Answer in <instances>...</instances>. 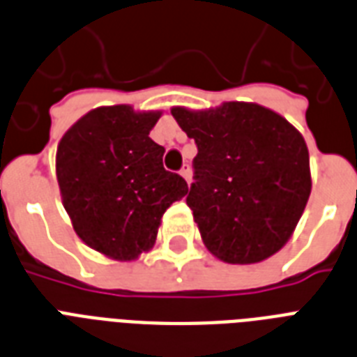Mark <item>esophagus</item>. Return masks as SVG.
<instances>
[{
  "label": "esophagus",
  "mask_w": 357,
  "mask_h": 357,
  "mask_svg": "<svg viewBox=\"0 0 357 357\" xmlns=\"http://www.w3.org/2000/svg\"><path fill=\"white\" fill-rule=\"evenodd\" d=\"M179 174H181V176H183L185 181H187V183L190 185V179H192V172H190V167H189V165H183V168L179 170Z\"/></svg>",
  "instance_id": "34e87169"
}]
</instances>
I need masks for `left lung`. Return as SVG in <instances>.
<instances>
[{"instance_id":"1","label":"left lung","mask_w":357,"mask_h":357,"mask_svg":"<svg viewBox=\"0 0 357 357\" xmlns=\"http://www.w3.org/2000/svg\"><path fill=\"white\" fill-rule=\"evenodd\" d=\"M198 155L187 206L218 259L248 265L287 243L311 192L310 151L287 120L257 103L174 107Z\"/></svg>"}]
</instances>
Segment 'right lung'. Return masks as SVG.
Masks as SVG:
<instances>
[{"label": "right lung", "instance_id": "1", "mask_svg": "<svg viewBox=\"0 0 357 357\" xmlns=\"http://www.w3.org/2000/svg\"><path fill=\"white\" fill-rule=\"evenodd\" d=\"M159 116L129 105L98 107L59 142V189L75 234L113 259L150 250L165 211L189 190L179 174L165 170V148L150 139Z\"/></svg>", "mask_w": 357, "mask_h": 357}]
</instances>
